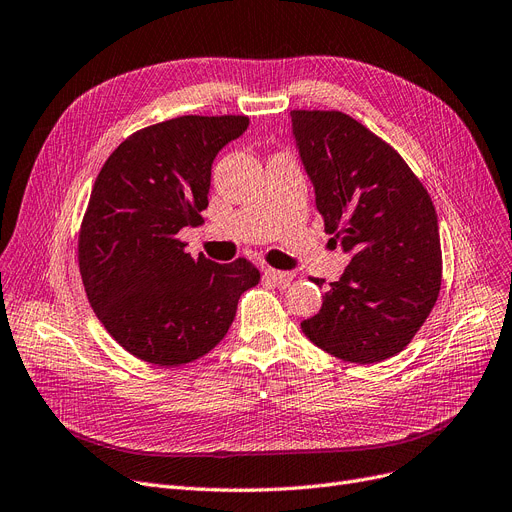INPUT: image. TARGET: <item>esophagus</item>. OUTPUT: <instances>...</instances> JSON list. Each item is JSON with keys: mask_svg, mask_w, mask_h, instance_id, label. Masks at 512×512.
<instances>
[{"mask_svg": "<svg viewBox=\"0 0 512 512\" xmlns=\"http://www.w3.org/2000/svg\"><path fill=\"white\" fill-rule=\"evenodd\" d=\"M263 276H266L272 282H276V285H282V287L289 285V282L295 278L293 272H282V270H274V268L263 270Z\"/></svg>", "mask_w": 512, "mask_h": 512, "instance_id": "esophagus-1", "label": "esophagus"}]
</instances>
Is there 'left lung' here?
I'll use <instances>...</instances> for the list:
<instances>
[{
	"instance_id": "1",
	"label": "left lung",
	"mask_w": 512,
	"mask_h": 512,
	"mask_svg": "<svg viewBox=\"0 0 512 512\" xmlns=\"http://www.w3.org/2000/svg\"><path fill=\"white\" fill-rule=\"evenodd\" d=\"M291 126L325 232L350 255L301 331L342 361L380 363L411 342L437 301V211L405 160L346 113L299 109Z\"/></svg>"
}]
</instances>
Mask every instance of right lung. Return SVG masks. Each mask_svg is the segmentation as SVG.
Instances as JSON below:
<instances>
[{
	"label": "right lung",
	"instance_id": "1",
	"mask_svg": "<svg viewBox=\"0 0 512 512\" xmlns=\"http://www.w3.org/2000/svg\"><path fill=\"white\" fill-rule=\"evenodd\" d=\"M246 116H183L147 126L107 158L80 232V272L109 335L158 367L192 363L232 327L240 295L259 282L246 259L185 253L177 234L202 221L219 151Z\"/></svg>",
	"mask_w": 512,
	"mask_h": 512
}]
</instances>
